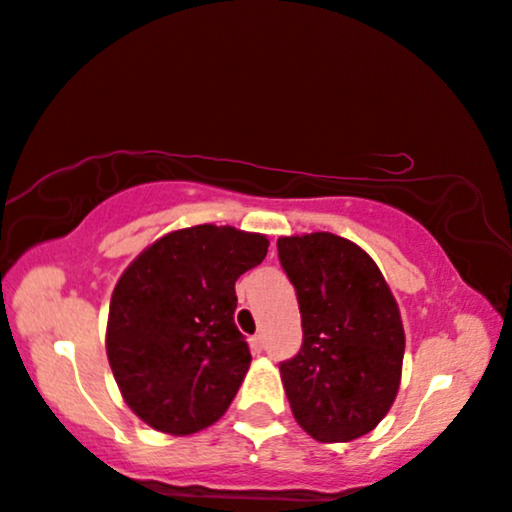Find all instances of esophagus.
<instances>
[{"label": "esophagus", "mask_w": 512, "mask_h": 512, "mask_svg": "<svg viewBox=\"0 0 512 512\" xmlns=\"http://www.w3.org/2000/svg\"><path fill=\"white\" fill-rule=\"evenodd\" d=\"M248 343H250V350H253V352H262L264 350V336L262 334H255Z\"/></svg>", "instance_id": "34e87169"}]
</instances>
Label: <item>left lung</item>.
I'll return each instance as SVG.
<instances>
[{
  "mask_svg": "<svg viewBox=\"0 0 512 512\" xmlns=\"http://www.w3.org/2000/svg\"><path fill=\"white\" fill-rule=\"evenodd\" d=\"M297 290L304 345L280 364L292 415L320 443L369 434L401 385L406 334L399 304L366 250L329 232L280 236Z\"/></svg>",
  "mask_w": 512,
  "mask_h": 512,
  "instance_id": "1",
  "label": "left lung"
}]
</instances>
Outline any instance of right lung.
Here are the masks:
<instances>
[{
	"label": "right lung",
	"mask_w": 512,
	"mask_h": 512,
	"mask_svg": "<svg viewBox=\"0 0 512 512\" xmlns=\"http://www.w3.org/2000/svg\"><path fill=\"white\" fill-rule=\"evenodd\" d=\"M266 250L264 234L194 225L160 236L122 271L106 357L122 399L148 427L190 436L227 413L253 359L234 325V283Z\"/></svg>",
	"instance_id": "obj_1"
}]
</instances>
